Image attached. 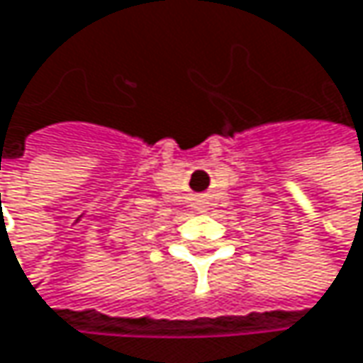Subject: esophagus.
Wrapping results in <instances>:
<instances>
[{
    "label": "esophagus",
    "instance_id": "34e87169",
    "mask_svg": "<svg viewBox=\"0 0 363 363\" xmlns=\"http://www.w3.org/2000/svg\"><path fill=\"white\" fill-rule=\"evenodd\" d=\"M197 208H199V210H201V208H203V203H201V201H199V203H197Z\"/></svg>",
    "mask_w": 363,
    "mask_h": 363
}]
</instances>
